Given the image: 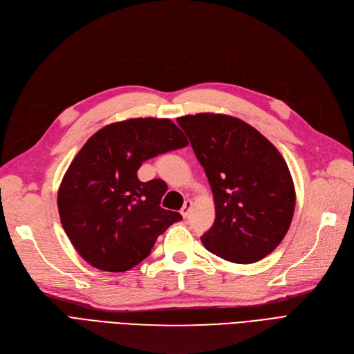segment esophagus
I'll use <instances>...</instances> for the list:
<instances>
[{"label":"esophagus","mask_w":354,"mask_h":354,"mask_svg":"<svg viewBox=\"0 0 354 354\" xmlns=\"http://www.w3.org/2000/svg\"><path fill=\"white\" fill-rule=\"evenodd\" d=\"M191 207H192V201H189V199H187L185 204H183V207H182V209H180V214H182L183 218H187L188 215H189Z\"/></svg>","instance_id":"esophagus-1"}]
</instances>
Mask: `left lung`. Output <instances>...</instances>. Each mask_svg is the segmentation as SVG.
<instances>
[{
	"instance_id": "left-lung-1",
	"label": "left lung",
	"mask_w": 354,
	"mask_h": 354,
	"mask_svg": "<svg viewBox=\"0 0 354 354\" xmlns=\"http://www.w3.org/2000/svg\"><path fill=\"white\" fill-rule=\"evenodd\" d=\"M214 195L215 221L201 241L230 262L248 265L283 240L295 209L285 159L265 136L240 118L199 113L178 118Z\"/></svg>"
}]
</instances>
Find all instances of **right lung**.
<instances>
[{
  "mask_svg": "<svg viewBox=\"0 0 354 354\" xmlns=\"http://www.w3.org/2000/svg\"><path fill=\"white\" fill-rule=\"evenodd\" d=\"M187 145L174 121L151 117L113 122L89 137L57 192L60 223L85 262L126 272L182 220L179 212L160 207L166 183L142 182L137 171L145 160Z\"/></svg>",
  "mask_w": 354,
  "mask_h": 354,
  "instance_id": "right-lung-1",
  "label": "right lung"
}]
</instances>
